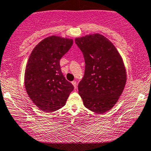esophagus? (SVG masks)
I'll list each match as a JSON object with an SVG mask.
<instances>
[{"label":"esophagus","mask_w":151,"mask_h":151,"mask_svg":"<svg viewBox=\"0 0 151 151\" xmlns=\"http://www.w3.org/2000/svg\"><path fill=\"white\" fill-rule=\"evenodd\" d=\"M72 84H73V85L74 88L76 89V88H77V83H76V81H73V82H72Z\"/></svg>","instance_id":"esophagus-1"}]
</instances>
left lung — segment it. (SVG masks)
I'll return each instance as SVG.
<instances>
[{"instance_id":"obj_1","label":"left lung","mask_w":151,"mask_h":151,"mask_svg":"<svg viewBox=\"0 0 151 151\" xmlns=\"http://www.w3.org/2000/svg\"><path fill=\"white\" fill-rule=\"evenodd\" d=\"M75 42L86 63L78 93L86 107L104 114L116 104L125 86L127 72L123 60L112 42L100 34L78 37Z\"/></svg>"}]
</instances>
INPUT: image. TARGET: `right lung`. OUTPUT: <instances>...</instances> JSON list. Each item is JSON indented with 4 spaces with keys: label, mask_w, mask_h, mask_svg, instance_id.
<instances>
[{
    "label": "right lung",
    "mask_w": 151,
    "mask_h": 151,
    "mask_svg": "<svg viewBox=\"0 0 151 151\" xmlns=\"http://www.w3.org/2000/svg\"><path fill=\"white\" fill-rule=\"evenodd\" d=\"M73 43L72 39L52 35L37 44L29 58L24 73L26 91L32 102L45 112L63 107L73 90L60 65Z\"/></svg>",
    "instance_id": "right-lung-1"
}]
</instances>
